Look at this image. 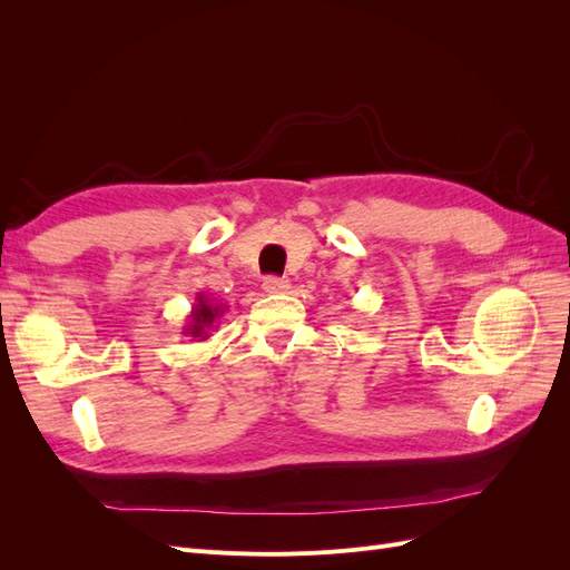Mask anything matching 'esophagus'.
I'll use <instances>...</instances> for the list:
<instances>
[{
  "label": "esophagus",
  "mask_w": 570,
  "mask_h": 570,
  "mask_svg": "<svg viewBox=\"0 0 570 570\" xmlns=\"http://www.w3.org/2000/svg\"><path fill=\"white\" fill-rule=\"evenodd\" d=\"M287 289H289V281L278 278V275H268V278L264 281L266 295H285Z\"/></svg>",
  "instance_id": "34e87169"
}]
</instances>
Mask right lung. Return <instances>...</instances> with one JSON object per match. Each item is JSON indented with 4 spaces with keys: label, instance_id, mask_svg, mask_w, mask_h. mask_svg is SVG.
Returning <instances> with one entry per match:
<instances>
[{
    "label": "right lung",
    "instance_id": "1",
    "mask_svg": "<svg viewBox=\"0 0 570 570\" xmlns=\"http://www.w3.org/2000/svg\"><path fill=\"white\" fill-rule=\"evenodd\" d=\"M223 314H226V304H218V302L209 299V295L199 292V295L195 297L193 312H189V316L185 318L187 323L183 325V335L195 337L199 342L209 340L214 327H218L216 323L223 318Z\"/></svg>",
    "mask_w": 570,
    "mask_h": 570
}]
</instances>
